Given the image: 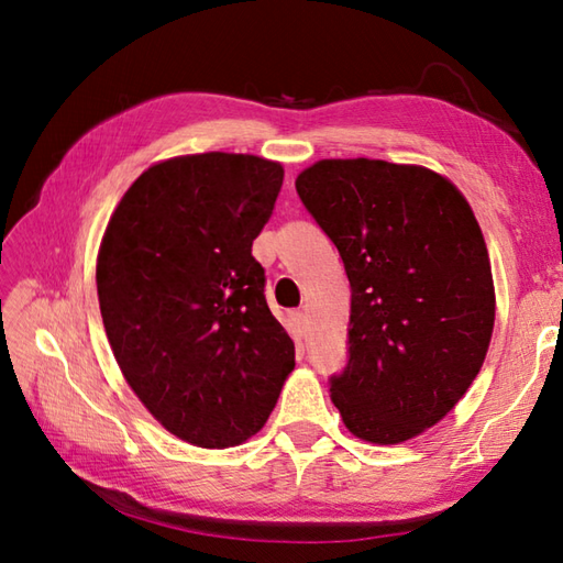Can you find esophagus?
Instances as JSON below:
<instances>
[{
	"label": "esophagus",
	"mask_w": 563,
	"mask_h": 563,
	"mask_svg": "<svg viewBox=\"0 0 563 563\" xmlns=\"http://www.w3.org/2000/svg\"><path fill=\"white\" fill-rule=\"evenodd\" d=\"M290 327H292V331L297 333V336H305V331H307V317H305V312H292L290 314Z\"/></svg>",
	"instance_id": "34e87169"
}]
</instances>
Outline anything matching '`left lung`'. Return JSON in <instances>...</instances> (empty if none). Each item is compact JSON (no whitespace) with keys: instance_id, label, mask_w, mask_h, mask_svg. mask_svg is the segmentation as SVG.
<instances>
[{"instance_id":"1","label":"left lung","mask_w":563,"mask_h":563,"mask_svg":"<svg viewBox=\"0 0 563 563\" xmlns=\"http://www.w3.org/2000/svg\"><path fill=\"white\" fill-rule=\"evenodd\" d=\"M295 188L351 283L333 406L365 442L421 435L472 387L492 343L496 290L474 210L448 176L385 159H321Z\"/></svg>"}]
</instances>
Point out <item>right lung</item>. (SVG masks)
Returning a JSON list of instances; mask_svg holds the SVG:
<instances>
[{
  "mask_svg": "<svg viewBox=\"0 0 563 563\" xmlns=\"http://www.w3.org/2000/svg\"><path fill=\"white\" fill-rule=\"evenodd\" d=\"M283 164L206 152L152 164L118 202L97 290L115 363L145 409L198 448H232L268 421L295 369L251 244Z\"/></svg>",
  "mask_w": 563,
  "mask_h": 563,
  "instance_id": "1",
  "label": "right lung"
}]
</instances>
